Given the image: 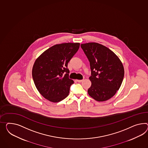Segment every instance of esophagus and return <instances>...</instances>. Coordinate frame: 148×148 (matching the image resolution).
<instances>
[{
  "label": "esophagus",
  "instance_id": "esophagus-1",
  "mask_svg": "<svg viewBox=\"0 0 148 148\" xmlns=\"http://www.w3.org/2000/svg\"><path fill=\"white\" fill-rule=\"evenodd\" d=\"M83 79H82V80H77V82H78V83H80V82H82V81H83Z\"/></svg>",
  "mask_w": 148,
  "mask_h": 148
}]
</instances>
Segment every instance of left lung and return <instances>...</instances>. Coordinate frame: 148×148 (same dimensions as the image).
<instances>
[{"label": "left lung", "mask_w": 148, "mask_h": 148, "mask_svg": "<svg viewBox=\"0 0 148 148\" xmlns=\"http://www.w3.org/2000/svg\"><path fill=\"white\" fill-rule=\"evenodd\" d=\"M81 48L90 62L91 87L88 94L98 101L113 97L121 85L124 68L121 61L111 50L95 42L81 44Z\"/></svg>", "instance_id": "obj_1"}]
</instances>
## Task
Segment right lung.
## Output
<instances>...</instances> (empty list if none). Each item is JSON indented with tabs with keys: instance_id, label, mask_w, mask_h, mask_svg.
Segmentation results:
<instances>
[{
	"instance_id": "obj_1",
	"label": "right lung",
	"mask_w": 148,
	"mask_h": 148,
	"mask_svg": "<svg viewBox=\"0 0 148 148\" xmlns=\"http://www.w3.org/2000/svg\"><path fill=\"white\" fill-rule=\"evenodd\" d=\"M79 43H64L52 46L35 61L32 77L35 86L42 96L53 102L68 97L73 84L69 78V62L77 53Z\"/></svg>"
}]
</instances>
